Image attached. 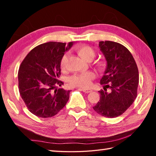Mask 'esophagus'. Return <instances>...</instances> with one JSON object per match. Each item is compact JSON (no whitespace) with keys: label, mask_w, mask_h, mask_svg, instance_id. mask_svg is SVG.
Instances as JSON below:
<instances>
[{"label":"esophagus","mask_w":156,"mask_h":156,"mask_svg":"<svg viewBox=\"0 0 156 156\" xmlns=\"http://www.w3.org/2000/svg\"><path fill=\"white\" fill-rule=\"evenodd\" d=\"M82 90H83V92L86 93H89L92 91V90L89 89H82Z\"/></svg>","instance_id":"obj_1"}]
</instances>
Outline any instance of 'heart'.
Returning a JSON list of instances; mask_svg holds the SVG:
<instances>
[{"mask_svg":"<svg viewBox=\"0 0 156 156\" xmlns=\"http://www.w3.org/2000/svg\"><path fill=\"white\" fill-rule=\"evenodd\" d=\"M76 52L80 57L85 61H91L95 57V51L93 48L89 46H80L76 48ZM67 59V55H64L61 61V69H64L66 67ZM104 64L103 63H98V68L102 69ZM95 73L92 72H89L83 73H79L73 76L70 78V84L72 86L80 87L82 88H88L91 84L92 80L95 78Z\"/></svg>","mask_w":156,"mask_h":156,"instance_id":"b5f03b06","label":"heart"}]
</instances>
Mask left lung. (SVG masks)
<instances>
[{
  "instance_id": "1",
  "label": "left lung",
  "mask_w": 156,
  "mask_h": 156,
  "mask_svg": "<svg viewBox=\"0 0 156 156\" xmlns=\"http://www.w3.org/2000/svg\"><path fill=\"white\" fill-rule=\"evenodd\" d=\"M99 48L106 61V68L100 80L105 87L99 91L100 101L93 108L103 117L115 118L125 112L136 98L138 67L132 54L123 45L100 41Z\"/></svg>"
}]
</instances>
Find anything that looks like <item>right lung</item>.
Segmentation results:
<instances>
[{"label":"right lung","instance_id":"right-lung-1","mask_svg":"<svg viewBox=\"0 0 156 156\" xmlns=\"http://www.w3.org/2000/svg\"><path fill=\"white\" fill-rule=\"evenodd\" d=\"M50 41L39 45L28 54L18 71V87L29 111L41 118L52 117L66 105L70 90H64L58 80L61 61L73 46Z\"/></svg>","mask_w":156,"mask_h":156}]
</instances>
